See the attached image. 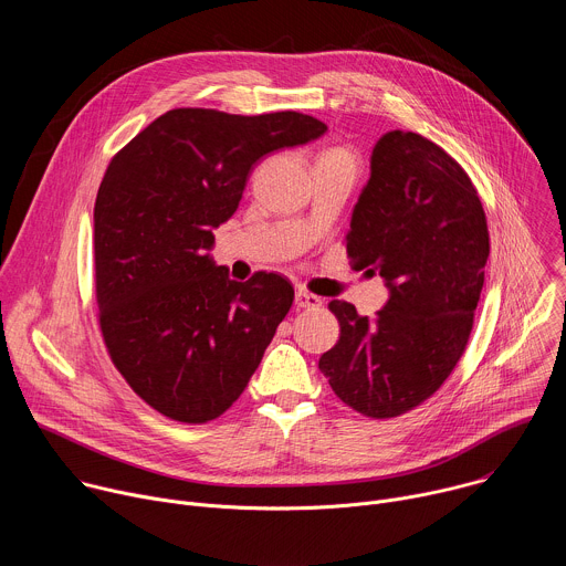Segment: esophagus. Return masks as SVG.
<instances>
[{"label":"esophagus","mask_w":566,"mask_h":566,"mask_svg":"<svg viewBox=\"0 0 566 566\" xmlns=\"http://www.w3.org/2000/svg\"><path fill=\"white\" fill-rule=\"evenodd\" d=\"M295 306L297 308H317V306H322V300L317 295L300 289V291H295Z\"/></svg>","instance_id":"1"}]
</instances>
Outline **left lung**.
I'll return each instance as SVG.
<instances>
[{
	"instance_id": "8db88e82",
	"label": "left lung",
	"mask_w": 566,
	"mask_h": 566,
	"mask_svg": "<svg viewBox=\"0 0 566 566\" xmlns=\"http://www.w3.org/2000/svg\"><path fill=\"white\" fill-rule=\"evenodd\" d=\"M345 237L354 269L389 289L376 317L343 300L336 347L319 371L336 396L371 419L406 415L430 398L459 363L483 289L489 226L457 160L415 132H387Z\"/></svg>"
}]
</instances>
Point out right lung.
I'll return each instance as SVG.
<instances>
[{
    "label": "right lung",
    "mask_w": 566,
    "mask_h": 566,
    "mask_svg": "<svg viewBox=\"0 0 566 566\" xmlns=\"http://www.w3.org/2000/svg\"><path fill=\"white\" fill-rule=\"evenodd\" d=\"M325 132L297 112L181 107L112 158L94 208L101 332L116 369L156 412L206 423L247 389L293 286L266 271L230 280L208 253L212 230L234 214L262 156Z\"/></svg>",
    "instance_id": "1"
}]
</instances>
